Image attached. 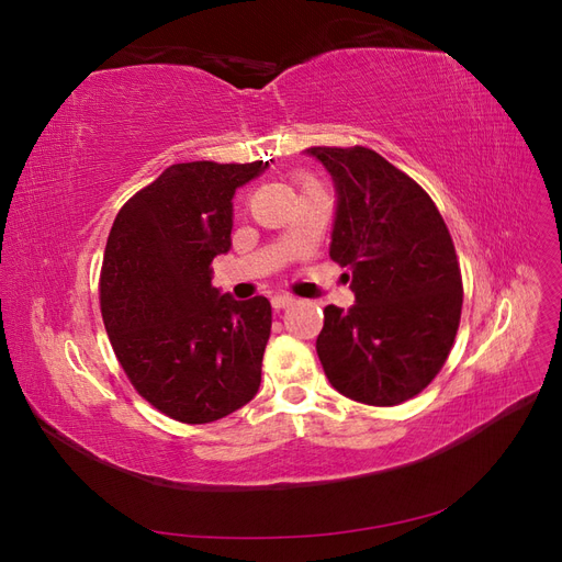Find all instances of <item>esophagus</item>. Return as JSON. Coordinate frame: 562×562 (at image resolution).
<instances>
[{"mask_svg":"<svg viewBox=\"0 0 562 562\" xmlns=\"http://www.w3.org/2000/svg\"><path fill=\"white\" fill-rule=\"evenodd\" d=\"M271 304H274L277 312H281L285 307H291V304H295V297L293 295H277V297H271Z\"/></svg>","mask_w":562,"mask_h":562,"instance_id":"esophagus-1","label":"esophagus"}]
</instances>
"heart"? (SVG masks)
Wrapping results in <instances>:
<instances>
[{
  "label": "heart",
  "instance_id": "b5f03b06",
  "mask_svg": "<svg viewBox=\"0 0 562 562\" xmlns=\"http://www.w3.org/2000/svg\"><path fill=\"white\" fill-rule=\"evenodd\" d=\"M307 182H312V180H310V178H304V180H302V184H307Z\"/></svg>",
  "mask_w": 562,
  "mask_h": 562
}]
</instances>
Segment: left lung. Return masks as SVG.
Here are the masks:
<instances>
[{
    "label": "left lung",
    "mask_w": 562,
    "mask_h": 562,
    "mask_svg": "<svg viewBox=\"0 0 562 562\" xmlns=\"http://www.w3.org/2000/svg\"><path fill=\"white\" fill-rule=\"evenodd\" d=\"M337 187L330 260L356 304L323 310L316 353L339 394L411 401L446 366L462 318V269L431 196L368 147H310Z\"/></svg>",
    "instance_id": "8db88e82"
}]
</instances>
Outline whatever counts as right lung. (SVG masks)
Here are the masks:
<instances>
[{
	"mask_svg": "<svg viewBox=\"0 0 562 562\" xmlns=\"http://www.w3.org/2000/svg\"><path fill=\"white\" fill-rule=\"evenodd\" d=\"M269 164H173L116 213L100 269V312L133 389L166 417L209 424L260 389L271 304L211 285L232 246V196Z\"/></svg>",
	"mask_w": 562,
	"mask_h": 562,
	"instance_id": "right-lung-1",
	"label": "right lung"
}]
</instances>
